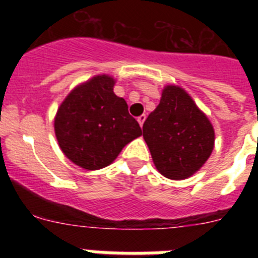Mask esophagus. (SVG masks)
Returning a JSON list of instances; mask_svg holds the SVG:
<instances>
[{
  "mask_svg": "<svg viewBox=\"0 0 258 258\" xmlns=\"http://www.w3.org/2000/svg\"><path fill=\"white\" fill-rule=\"evenodd\" d=\"M137 120H138V122H140L141 127H142L143 126V122H145V120H146V115L138 116V118H137Z\"/></svg>",
  "mask_w": 258,
  "mask_h": 258,
  "instance_id": "obj_1",
  "label": "esophagus"
}]
</instances>
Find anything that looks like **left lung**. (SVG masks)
<instances>
[{
  "instance_id": "1",
  "label": "left lung",
  "mask_w": 258,
  "mask_h": 258,
  "mask_svg": "<svg viewBox=\"0 0 258 258\" xmlns=\"http://www.w3.org/2000/svg\"><path fill=\"white\" fill-rule=\"evenodd\" d=\"M143 138L159 173L174 181L195 174L214 149L208 116L178 85L164 86L160 103L143 124Z\"/></svg>"
}]
</instances>
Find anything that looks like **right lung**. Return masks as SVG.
I'll use <instances>...</instances> for the list:
<instances>
[{"label": "right lung", "instance_id": "add662e5", "mask_svg": "<svg viewBox=\"0 0 258 258\" xmlns=\"http://www.w3.org/2000/svg\"><path fill=\"white\" fill-rule=\"evenodd\" d=\"M116 80L97 75L72 89L54 117L56 141L67 159L86 170L112 164L125 146L142 136L124 98L113 93Z\"/></svg>", "mask_w": 258, "mask_h": 258}]
</instances>
